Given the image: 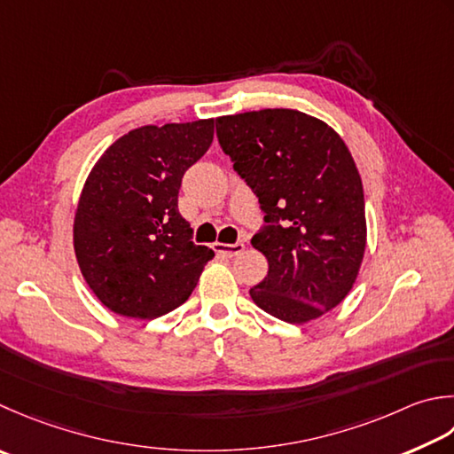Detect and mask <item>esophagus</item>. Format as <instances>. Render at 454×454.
<instances>
[{
  "label": "esophagus",
  "mask_w": 454,
  "mask_h": 454,
  "mask_svg": "<svg viewBox=\"0 0 454 454\" xmlns=\"http://www.w3.org/2000/svg\"><path fill=\"white\" fill-rule=\"evenodd\" d=\"M212 247H215V252L220 254V255H226V257H236L242 254L246 250L244 244H222V242H215L212 244Z\"/></svg>",
  "instance_id": "1"
}]
</instances>
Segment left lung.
Masks as SVG:
<instances>
[{"label":"left lung","mask_w":454,"mask_h":454,"mask_svg":"<svg viewBox=\"0 0 454 454\" xmlns=\"http://www.w3.org/2000/svg\"><path fill=\"white\" fill-rule=\"evenodd\" d=\"M218 141L260 199L265 226L252 246L268 275L254 303L291 325L323 317L352 291L366 252L356 163L326 121L289 108L216 118Z\"/></svg>","instance_id":"8db88e82"}]
</instances>
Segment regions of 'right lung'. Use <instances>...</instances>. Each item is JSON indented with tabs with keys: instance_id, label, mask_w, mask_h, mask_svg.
Segmentation results:
<instances>
[{
	"instance_id": "add662e5",
	"label": "right lung",
	"mask_w": 454,
	"mask_h": 454,
	"mask_svg": "<svg viewBox=\"0 0 454 454\" xmlns=\"http://www.w3.org/2000/svg\"><path fill=\"white\" fill-rule=\"evenodd\" d=\"M215 120L141 126L115 139L88 173L73 242L82 278L115 315L163 317L197 287L215 252L191 242L176 208L186 168L207 153Z\"/></svg>"
}]
</instances>
